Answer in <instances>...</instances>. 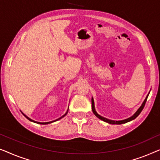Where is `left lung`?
<instances>
[{"label":"left lung","mask_w":160,"mask_h":160,"mask_svg":"<svg viewBox=\"0 0 160 160\" xmlns=\"http://www.w3.org/2000/svg\"><path fill=\"white\" fill-rule=\"evenodd\" d=\"M148 96V94L147 95V97H146L145 100L143 101V102L142 104H141L140 108H139V109H138V110H137L136 112L133 114V115L131 116V117H130V118H129L125 119V120H119V121L111 120H109V119H107V118H103V117L99 115V114H98L97 113V112H96V109H95V106H94V101H93V98H92V99H91V103H92V111H93V114H95V115H96V117H97L98 118H99L100 120L104 121V122H108V123H109V124H113V125H114V124H118V125L123 124V123H126V122H130V121H131V120H134V119H136V118H137V117H138V116L139 115V114H140L141 111H142L143 109V107H144L146 102H147V100Z\"/></svg>","instance_id":"1"}]
</instances>
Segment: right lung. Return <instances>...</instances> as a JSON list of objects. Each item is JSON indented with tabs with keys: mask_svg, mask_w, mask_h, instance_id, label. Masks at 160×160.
I'll return each mask as SVG.
<instances>
[{
	"mask_svg": "<svg viewBox=\"0 0 160 160\" xmlns=\"http://www.w3.org/2000/svg\"><path fill=\"white\" fill-rule=\"evenodd\" d=\"M67 112H68V110H67V112H66V113H65V114H64V115H63V116H62V117H61V118H58V119H57V120H53V121H51V122H36V121H34V120H31V119H30V118H28V116H26V115H25V114H24V113H22V114H24V117H25V118H26L27 119H28V120H30V121H32V122H35V123H38V124H42V125H46V124H49V123H51V122H55V121H57V120H60V119H62V118H64V117L65 115H66V114H67Z\"/></svg>",
	"mask_w": 160,
	"mask_h": 160,
	"instance_id": "1",
	"label": "right lung"
}]
</instances>
